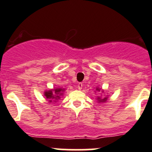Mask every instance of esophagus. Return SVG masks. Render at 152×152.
Instances as JSON below:
<instances>
[{
	"mask_svg": "<svg viewBox=\"0 0 152 152\" xmlns=\"http://www.w3.org/2000/svg\"><path fill=\"white\" fill-rule=\"evenodd\" d=\"M77 88H78V89H79V90H81V89L83 88V83H80L78 84Z\"/></svg>",
	"mask_w": 152,
	"mask_h": 152,
	"instance_id": "esophagus-1",
	"label": "esophagus"
}]
</instances>
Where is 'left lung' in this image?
I'll list each match as a JSON object with an SVG mask.
<instances>
[{
  "instance_id": "obj_1",
  "label": "left lung",
  "mask_w": 152,
  "mask_h": 152,
  "mask_svg": "<svg viewBox=\"0 0 152 152\" xmlns=\"http://www.w3.org/2000/svg\"><path fill=\"white\" fill-rule=\"evenodd\" d=\"M96 90L99 92L100 89L97 88V89H96ZM107 98H108V97H105V98H104V99H101V98H100V97H98V98H97V99H98L99 102H105V101H106V100H107Z\"/></svg>"
}]
</instances>
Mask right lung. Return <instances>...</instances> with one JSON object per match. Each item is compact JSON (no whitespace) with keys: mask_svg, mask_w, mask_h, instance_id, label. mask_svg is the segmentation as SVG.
I'll return each instance as SVG.
<instances>
[{"mask_svg":"<svg viewBox=\"0 0 152 152\" xmlns=\"http://www.w3.org/2000/svg\"><path fill=\"white\" fill-rule=\"evenodd\" d=\"M64 90L65 89H61V88H56V89L44 92V96L50 102H52V101L56 102V100L60 99V96L63 94Z\"/></svg>","mask_w":152,"mask_h":152,"instance_id":"1","label":"right lung"}]
</instances>
